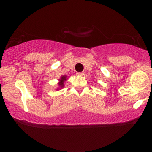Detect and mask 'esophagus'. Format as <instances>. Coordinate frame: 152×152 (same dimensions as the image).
<instances>
[{
	"instance_id": "esophagus-1",
	"label": "esophagus",
	"mask_w": 152,
	"mask_h": 152,
	"mask_svg": "<svg viewBox=\"0 0 152 152\" xmlns=\"http://www.w3.org/2000/svg\"><path fill=\"white\" fill-rule=\"evenodd\" d=\"M77 76H83V75H84V73L83 72H80V73H77Z\"/></svg>"
}]
</instances>
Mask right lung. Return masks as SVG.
<instances>
[{"label": "right lung", "instance_id": "right-lung-1", "mask_svg": "<svg viewBox=\"0 0 152 152\" xmlns=\"http://www.w3.org/2000/svg\"><path fill=\"white\" fill-rule=\"evenodd\" d=\"M67 80V76L66 75H63L61 76V78L58 79V88H56V91L62 89L63 88H64V82Z\"/></svg>", "mask_w": 152, "mask_h": 152}]
</instances>
